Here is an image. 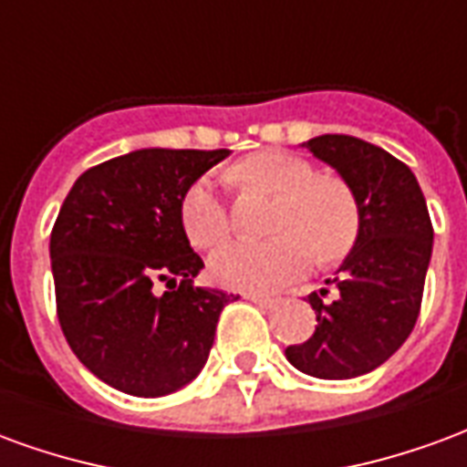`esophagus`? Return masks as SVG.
Segmentation results:
<instances>
[{
  "label": "esophagus",
  "mask_w": 467,
  "mask_h": 467,
  "mask_svg": "<svg viewBox=\"0 0 467 467\" xmlns=\"http://www.w3.org/2000/svg\"><path fill=\"white\" fill-rule=\"evenodd\" d=\"M244 297V300H250V303L260 305V307H273L277 300L275 297H270V295H260V293H240Z\"/></svg>",
  "instance_id": "esophagus-1"
}]
</instances>
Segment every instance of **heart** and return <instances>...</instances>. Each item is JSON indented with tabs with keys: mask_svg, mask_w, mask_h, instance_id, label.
I'll return each mask as SVG.
<instances>
[{
	"mask_svg": "<svg viewBox=\"0 0 467 467\" xmlns=\"http://www.w3.org/2000/svg\"><path fill=\"white\" fill-rule=\"evenodd\" d=\"M230 182L247 192L275 197L270 213V243H230L210 257L214 283L243 290L270 293L293 283L313 265L340 260L358 237L360 214L350 187L333 174H315L313 164L263 150L244 157L227 172ZM180 223L197 250H210L230 234V213L210 177L190 184L180 202Z\"/></svg>",
	"mask_w": 467,
	"mask_h": 467,
	"instance_id": "b5f03b06",
	"label": "heart"
}]
</instances>
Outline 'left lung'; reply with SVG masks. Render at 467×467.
<instances>
[{"instance_id": "obj_1", "label": "left lung", "mask_w": 467, "mask_h": 467, "mask_svg": "<svg viewBox=\"0 0 467 467\" xmlns=\"http://www.w3.org/2000/svg\"><path fill=\"white\" fill-rule=\"evenodd\" d=\"M303 147L350 187L360 227L335 275V300L307 297L317 327L285 355L305 375L348 380L380 368L412 333L431 265V214L410 167L382 147L350 134H320Z\"/></svg>"}]
</instances>
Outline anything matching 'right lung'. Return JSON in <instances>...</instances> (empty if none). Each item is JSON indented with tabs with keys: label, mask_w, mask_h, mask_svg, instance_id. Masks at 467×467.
I'll use <instances>...</instances> for the list:
<instances>
[{
	"label": "right lung",
	"mask_w": 467,
	"mask_h": 467,
	"mask_svg": "<svg viewBox=\"0 0 467 467\" xmlns=\"http://www.w3.org/2000/svg\"><path fill=\"white\" fill-rule=\"evenodd\" d=\"M227 154L134 150L79 174L57 214L49 257L62 333L87 370L127 395L160 398L194 380L234 300L194 287L204 263L180 223L190 184Z\"/></svg>",
	"instance_id": "right-lung-1"
}]
</instances>
